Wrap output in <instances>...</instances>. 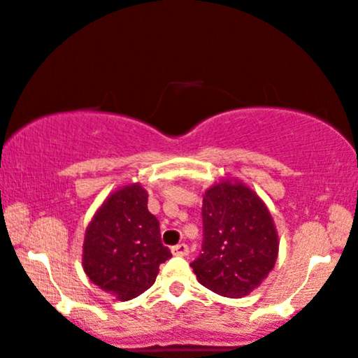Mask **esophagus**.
<instances>
[{
    "label": "esophagus",
    "instance_id": "1",
    "mask_svg": "<svg viewBox=\"0 0 358 358\" xmlns=\"http://www.w3.org/2000/svg\"><path fill=\"white\" fill-rule=\"evenodd\" d=\"M172 255H176V256H187L189 255V248H187V245H176V246H172Z\"/></svg>",
    "mask_w": 358,
    "mask_h": 358
}]
</instances>
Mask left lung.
I'll list each match as a JSON object with an SVG mask.
<instances>
[{
	"instance_id": "obj_1",
	"label": "left lung",
	"mask_w": 358,
	"mask_h": 358,
	"mask_svg": "<svg viewBox=\"0 0 358 358\" xmlns=\"http://www.w3.org/2000/svg\"><path fill=\"white\" fill-rule=\"evenodd\" d=\"M203 253L191 263L197 281L221 296L241 298L262 285L278 258V233L266 204L236 179L203 196Z\"/></svg>"
}]
</instances>
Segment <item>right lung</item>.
<instances>
[{"label": "right lung", "mask_w": 358, "mask_h": 358, "mask_svg": "<svg viewBox=\"0 0 358 358\" xmlns=\"http://www.w3.org/2000/svg\"><path fill=\"white\" fill-rule=\"evenodd\" d=\"M147 191L129 184L96 209L83 239V271L96 287L127 301L154 285L159 264L171 258L159 221L147 209Z\"/></svg>", "instance_id": "1"}]
</instances>
